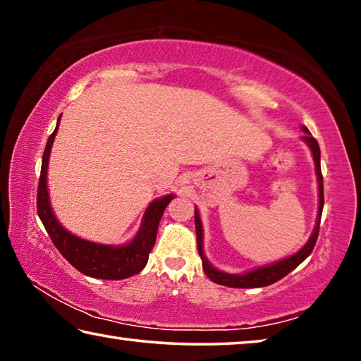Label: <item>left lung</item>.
<instances>
[{"label":"left lung","mask_w":361,"mask_h":361,"mask_svg":"<svg viewBox=\"0 0 361 361\" xmlns=\"http://www.w3.org/2000/svg\"><path fill=\"white\" fill-rule=\"evenodd\" d=\"M302 132L305 135L302 140L312 151V157L315 162V173H317V180H319V215H317V223L312 235L307 240V243L299 250L298 253L288 256L282 261L274 262V264L269 266H262V267H256L253 271H248L245 274H228V272H221L218 271L216 267H213L207 256L204 253V231H202V223H200V216L199 212L195 209V234H197V250L200 255V259H202V267L204 272L207 274L212 282H215L218 285H224V286H231V288H259V286H267L279 282L280 279H283L285 276L296 269L301 262L307 258V256L312 253V250L315 247L317 237H319V229H320V219H322V210H323V176H322V169H320V146L317 143V140L310 135L309 129L305 126H302Z\"/></svg>","instance_id":"1"}]
</instances>
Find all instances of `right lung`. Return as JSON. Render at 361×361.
Instances as JSON below:
<instances>
[{"label":"right lung","mask_w":361,"mask_h":361,"mask_svg":"<svg viewBox=\"0 0 361 361\" xmlns=\"http://www.w3.org/2000/svg\"><path fill=\"white\" fill-rule=\"evenodd\" d=\"M60 118H62V114L59 116L56 130L49 137L44 154H42L38 197H36L38 216L41 218L42 224H44L54 245L57 247L63 258L71 266H75L79 272L89 277L103 280H122L135 276L140 271H143L146 262H148V256L156 243L159 221H161L166 207L175 195L169 194L161 199L152 200L145 212L143 221L137 235L129 243H126V245H103V243L89 242L71 234L59 223L57 216L54 215L47 192L49 156H51L54 138L57 135Z\"/></svg>","instance_id":"1"}]
</instances>
